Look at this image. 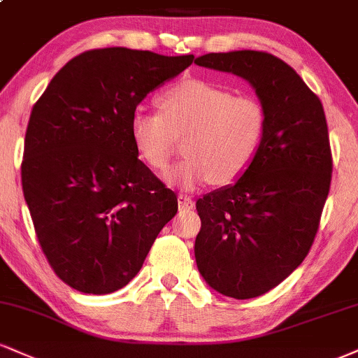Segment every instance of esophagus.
<instances>
[{"instance_id":"34e87169","label":"esophagus","mask_w":358,"mask_h":358,"mask_svg":"<svg viewBox=\"0 0 358 358\" xmlns=\"http://www.w3.org/2000/svg\"><path fill=\"white\" fill-rule=\"evenodd\" d=\"M178 206H180V210H192L193 206H195V201L192 200L190 195H183V193H180Z\"/></svg>"}]
</instances>
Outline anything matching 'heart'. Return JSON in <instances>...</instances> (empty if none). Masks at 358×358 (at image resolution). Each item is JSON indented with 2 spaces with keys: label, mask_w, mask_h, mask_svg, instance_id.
Masks as SVG:
<instances>
[{
  "label": "heart",
  "mask_w": 358,
  "mask_h": 358,
  "mask_svg": "<svg viewBox=\"0 0 358 358\" xmlns=\"http://www.w3.org/2000/svg\"><path fill=\"white\" fill-rule=\"evenodd\" d=\"M162 111L138 106L130 133L138 155L153 170L165 171L187 138V160L168 173V182L195 190L215 182H238L255 160L264 141L268 115L258 98L235 94L212 81L185 78L160 96Z\"/></svg>",
  "instance_id": "b5f03b06"
}]
</instances>
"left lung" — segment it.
I'll list each match as a JSON object with an SVG mask.
<instances>
[{
    "label": "left lung",
    "instance_id": "8db88e82",
    "mask_svg": "<svg viewBox=\"0 0 358 358\" xmlns=\"http://www.w3.org/2000/svg\"><path fill=\"white\" fill-rule=\"evenodd\" d=\"M195 63L242 76L268 115L242 178L196 201L201 277L222 295L255 299L294 272L315 240L334 166L324 106L294 68L265 51L208 53Z\"/></svg>",
    "mask_w": 358,
    "mask_h": 358
}]
</instances>
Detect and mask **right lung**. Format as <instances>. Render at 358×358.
<instances>
[{"label": "right lung", "instance_id": "right-lung-1", "mask_svg": "<svg viewBox=\"0 0 358 358\" xmlns=\"http://www.w3.org/2000/svg\"><path fill=\"white\" fill-rule=\"evenodd\" d=\"M193 58L90 50L64 64L34 103L21 185L46 260L75 290L123 288L175 217V192L138 158L130 120Z\"/></svg>", "mask_w": 358, "mask_h": 358}]
</instances>
